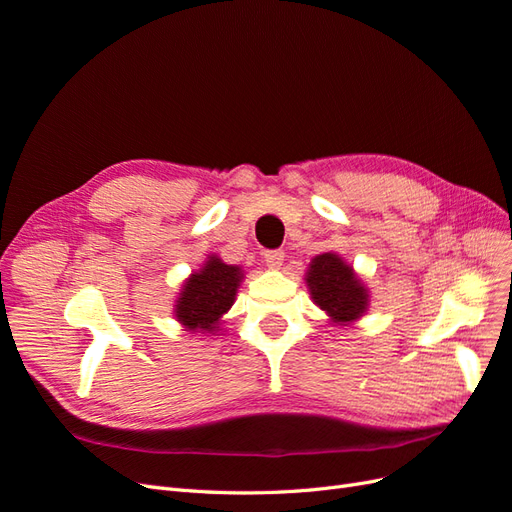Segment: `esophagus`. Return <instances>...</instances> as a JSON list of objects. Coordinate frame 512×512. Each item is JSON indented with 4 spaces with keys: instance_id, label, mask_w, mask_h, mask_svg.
Masks as SVG:
<instances>
[{
    "instance_id": "esophagus-1",
    "label": "esophagus",
    "mask_w": 512,
    "mask_h": 512,
    "mask_svg": "<svg viewBox=\"0 0 512 512\" xmlns=\"http://www.w3.org/2000/svg\"><path fill=\"white\" fill-rule=\"evenodd\" d=\"M265 260H267L269 269H280L282 262H284V252L282 250H269V252H265Z\"/></svg>"
}]
</instances>
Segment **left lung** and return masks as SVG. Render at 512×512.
Segmentation results:
<instances>
[{
	"label": "left lung",
	"instance_id": "8db88e82",
	"mask_svg": "<svg viewBox=\"0 0 512 512\" xmlns=\"http://www.w3.org/2000/svg\"><path fill=\"white\" fill-rule=\"evenodd\" d=\"M305 284L312 301L329 316L333 327H350L367 314L369 288L352 265L335 252L312 258L305 271Z\"/></svg>",
	"mask_w": 512,
	"mask_h": 512
}]
</instances>
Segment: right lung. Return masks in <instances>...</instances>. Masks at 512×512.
<instances>
[{"instance_id":"right-lung-1","label":"right lung","mask_w":512,"mask_h":512,"mask_svg":"<svg viewBox=\"0 0 512 512\" xmlns=\"http://www.w3.org/2000/svg\"><path fill=\"white\" fill-rule=\"evenodd\" d=\"M243 277L241 267L226 265L215 254L207 256L198 271L185 277L173 305L175 320L183 331L220 335L224 314L235 303Z\"/></svg>"}]
</instances>
